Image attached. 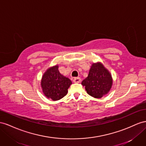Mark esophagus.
<instances>
[{
  "mask_svg": "<svg viewBox=\"0 0 146 146\" xmlns=\"http://www.w3.org/2000/svg\"><path fill=\"white\" fill-rule=\"evenodd\" d=\"M73 82L75 83H79L81 82V78L78 77V78H74L73 79Z\"/></svg>",
  "mask_w": 146,
  "mask_h": 146,
  "instance_id": "esophagus-1",
  "label": "esophagus"
}]
</instances>
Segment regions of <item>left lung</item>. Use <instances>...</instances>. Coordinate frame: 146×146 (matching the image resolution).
Returning a JSON list of instances; mask_svg holds the SVG:
<instances>
[{
  "mask_svg": "<svg viewBox=\"0 0 146 146\" xmlns=\"http://www.w3.org/2000/svg\"><path fill=\"white\" fill-rule=\"evenodd\" d=\"M113 80L111 74L101 63H93L88 76L82 81L87 93L94 98H101L109 92Z\"/></svg>",
  "mask_w": 146,
  "mask_h": 146,
  "instance_id": "8db88e82",
  "label": "left lung"
}]
</instances>
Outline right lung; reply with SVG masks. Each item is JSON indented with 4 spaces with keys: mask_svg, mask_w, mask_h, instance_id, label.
<instances>
[{
    "mask_svg": "<svg viewBox=\"0 0 146 146\" xmlns=\"http://www.w3.org/2000/svg\"><path fill=\"white\" fill-rule=\"evenodd\" d=\"M72 84L69 78L59 72L58 65L48 68L41 80V88L44 94L53 100H60L65 96Z\"/></svg>",
    "mask_w": 146,
    "mask_h": 146,
    "instance_id": "1",
    "label": "right lung"
}]
</instances>
